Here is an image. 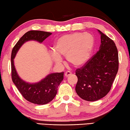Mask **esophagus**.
<instances>
[{"mask_svg": "<svg viewBox=\"0 0 130 130\" xmlns=\"http://www.w3.org/2000/svg\"><path fill=\"white\" fill-rule=\"evenodd\" d=\"M64 75H65L66 77H68V76H69L72 75V73H71L70 72H69V71H68V72H66L65 73Z\"/></svg>", "mask_w": 130, "mask_h": 130, "instance_id": "esophagus-1", "label": "esophagus"}]
</instances>
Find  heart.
I'll return each instance as SVG.
<instances>
[{"mask_svg":"<svg viewBox=\"0 0 130 130\" xmlns=\"http://www.w3.org/2000/svg\"><path fill=\"white\" fill-rule=\"evenodd\" d=\"M94 44L93 35L88 32L62 35L55 41L54 51L51 53V57L55 63L60 64L62 62L61 56H66L69 63L74 67H81L89 58Z\"/></svg>","mask_w":130,"mask_h":130,"instance_id":"1","label":"heart"}]
</instances>
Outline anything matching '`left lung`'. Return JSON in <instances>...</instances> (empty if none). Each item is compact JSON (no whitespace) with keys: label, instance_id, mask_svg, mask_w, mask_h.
<instances>
[{"label":"left lung","instance_id":"8db88e82","mask_svg":"<svg viewBox=\"0 0 130 130\" xmlns=\"http://www.w3.org/2000/svg\"><path fill=\"white\" fill-rule=\"evenodd\" d=\"M101 35L99 51L84 66L76 71L78 80L75 90L82 99L95 101L109 92L118 70V53L111 39L98 29Z\"/></svg>","mask_w":130,"mask_h":130}]
</instances>
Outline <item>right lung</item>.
<instances>
[{"label":"right lung","instance_id":"right-lung-1","mask_svg":"<svg viewBox=\"0 0 130 130\" xmlns=\"http://www.w3.org/2000/svg\"><path fill=\"white\" fill-rule=\"evenodd\" d=\"M52 34L41 31H29L26 32L14 46L11 54L12 81L26 100L37 105L47 104L51 102L57 93L58 87L63 80L64 72L50 73L36 83H29L21 79L14 64V58L18 51L26 42L35 41L42 43Z\"/></svg>","mask_w":130,"mask_h":130}]
</instances>
